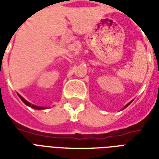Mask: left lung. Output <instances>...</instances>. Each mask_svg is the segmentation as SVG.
Here are the masks:
<instances>
[{
    "label": "left lung",
    "mask_w": 159,
    "mask_h": 159,
    "mask_svg": "<svg viewBox=\"0 0 159 159\" xmlns=\"http://www.w3.org/2000/svg\"><path fill=\"white\" fill-rule=\"evenodd\" d=\"M130 103H131V102H130ZM130 103H129V104H128V105H127V106H126V107H124V108H126V107H128V106H129V104H130Z\"/></svg>",
    "instance_id": "obj_1"
}]
</instances>
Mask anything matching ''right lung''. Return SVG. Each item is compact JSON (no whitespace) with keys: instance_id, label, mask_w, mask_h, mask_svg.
<instances>
[{"instance_id":"obj_1","label":"right lung","mask_w":159,"mask_h":159,"mask_svg":"<svg viewBox=\"0 0 159 159\" xmlns=\"http://www.w3.org/2000/svg\"><path fill=\"white\" fill-rule=\"evenodd\" d=\"M19 98L21 99V100H22L23 102L25 104V105H27L28 107H31V108H34V109H36V110H42V109H45V107H36V106H35V105H31V104L30 103V102H28L27 100H25V99H24V98H23V97L21 96V95H19Z\"/></svg>"}]
</instances>
